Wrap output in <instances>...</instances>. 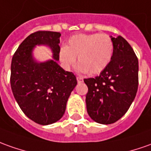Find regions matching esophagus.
<instances>
[{
  "label": "esophagus",
  "mask_w": 151,
  "mask_h": 151,
  "mask_svg": "<svg viewBox=\"0 0 151 151\" xmlns=\"http://www.w3.org/2000/svg\"><path fill=\"white\" fill-rule=\"evenodd\" d=\"M76 80H77L78 83H81V82H83V78L81 77V76H77V77H76Z\"/></svg>",
  "instance_id": "esophagus-1"
}]
</instances>
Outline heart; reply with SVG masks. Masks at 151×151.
<instances>
[{
  "label": "heart",
  "mask_w": 151,
  "mask_h": 151,
  "mask_svg": "<svg viewBox=\"0 0 151 151\" xmlns=\"http://www.w3.org/2000/svg\"><path fill=\"white\" fill-rule=\"evenodd\" d=\"M113 42L107 34H79L71 36L66 47L60 50L59 58L63 65L72 66L78 58L81 71L99 74L105 69L113 57Z\"/></svg>",
  "instance_id": "b5f03b06"
}]
</instances>
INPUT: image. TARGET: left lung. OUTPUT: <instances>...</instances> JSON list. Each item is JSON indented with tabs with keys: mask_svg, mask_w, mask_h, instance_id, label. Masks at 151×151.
<instances>
[{
	"mask_svg": "<svg viewBox=\"0 0 151 151\" xmlns=\"http://www.w3.org/2000/svg\"><path fill=\"white\" fill-rule=\"evenodd\" d=\"M113 57L99 76L85 79L88 86L86 109L89 117L100 124L119 120L132 104L138 89V59L127 41L114 38Z\"/></svg>",
	"mask_w": 151,
	"mask_h": 151,
	"instance_id": "8db88e82",
	"label": "left lung"
}]
</instances>
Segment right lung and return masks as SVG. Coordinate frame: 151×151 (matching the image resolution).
Segmentation results:
<instances>
[{
	"mask_svg": "<svg viewBox=\"0 0 151 151\" xmlns=\"http://www.w3.org/2000/svg\"><path fill=\"white\" fill-rule=\"evenodd\" d=\"M61 34L37 31L29 35L14 52L10 66V86L16 102L27 117L40 125L60 120L70 94L77 85L72 72L58 64ZM36 45L50 47L52 60L36 62L32 52Z\"/></svg>",
	"mask_w": 151,
	"mask_h": 151,
	"instance_id": "add662e5",
	"label": "right lung"
}]
</instances>
